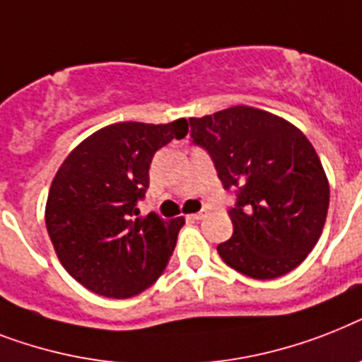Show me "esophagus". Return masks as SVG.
<instances>
[{
    "mask_svg": "<svg viewBox=\"0 0 362 362\" xmlns=\"http://www.w3.org/2000/svg\"><path fill=\"white\" fill-rule=\"evenodd\" d=\"M192 216V218H194V221H204L205 216H207V211H199V213H194V215H190Z\"/></svg>",
    "mask_w": 362,
    "mask_h": 362,
    "instance_id": "obj_1",
    "label": "esophagus"
}]
</instances>
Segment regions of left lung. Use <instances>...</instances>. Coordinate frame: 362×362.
Here are the masks:
<instances>
[{
    "instance_id": "8db88e82",
    "label": "left lung",
    "mask_w": 362,
    "mask_h": 362,
    "mask_svg": "<svg viewBox=\"0 0 362 362\" xmlns=\"http://www.w3.org/2000/svg\"><path fill=\"white\" fill-rule=\"evenodd\" d=\"M192 144L215 163L224 189L237 194L228 211L233 235L221 258L250 279L290 273L316 247L329 209V181L316 149L290 121L252 106L190 117Z\"/></svg>"
}]
</instances>
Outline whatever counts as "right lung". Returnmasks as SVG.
I'll list each match as a JSON object with an SVG mask.
<instances>
[{
    "label": "right lung",
    "instance_id": "add662e5",
    "mask_svg": "<svg viewBox=\"0 0 362 362\" xmlns=\"http://www.w3.org/2000/svg\"><path fill=\"white\" fill-rule=\"evenodd\" d=\"M189 132L125 121L100 129L69 153L46 199L45 221L57 258L72 279L103 297L138 296L166 269L183 216H140L153 155Z\"/></svg>",
    "mask_w": 362,
    "mask_h": 362
}]
</instances>
